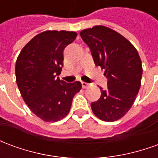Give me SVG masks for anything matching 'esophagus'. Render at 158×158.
Returning <instances> with one entry per match:
<instances>
[{"label":"esophagus","instance_id":"obj_1","mask_svg":"<svg viewBox=\"0 0 158 158\" xmlns=\"http://www.w3.org/2000/svg\"><path fill=\"white\" fill-rule=\"evenodd\" d=\"M81 85H82L83 88H86L87 86H89V84L86 82H81Z\"/></svg>","mask_w":158,"mask_h":158}]
</instances>
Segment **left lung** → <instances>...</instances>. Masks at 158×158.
<instances>
[{
	"mask_svg": "<svg viewBox=\"0 0 158 158\" xmlns=\"http://www.w3.org/2000/svg\"><path fill=\"white\" fill-rule=\"evenodd\" d=\"M80 36L107 78V88L100 87V99L90 104L93 113L103 121L118 120L130 109L140 88L142 65L138 52L123 36L105 26L85 29Z\"/></svg>",
	"mask_w": 158,
	"mask_h": 158,
	"instance_id": "1",
	"label": "left lung"
}]
</instances>
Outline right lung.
Instances as JSON below:
<instances>
[{
    "label": "right lung",
    "instance_id": "obj_1",
    "mask_svg": "<svg viewBox=\"0 0 158 158\" xmlns=\"http://www.w3.org/2000/svg\"><path fill=\"white\" fill-rule=\"evenodd\" d=\"M69 31H45L35 36L17 59L16 81L29 109L45 122H56L69 113L81 83H66L56 75L63 66V51L76 39Z\"/></svg>",
    "mask_w": 158,
    "mask_h": 158
}]
</instances>
